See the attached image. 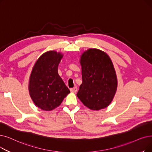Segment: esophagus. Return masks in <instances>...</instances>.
Instances as JSON below:
<instances>
[{
    "instance_id": "1",
    "label": "esophagus",
    "mask_w": 152,
    "mask_h": 152,
    "mask_svg": "<svg viewBox=\"0 0 152 152\" xmlns=\"http://www.w3.org/2000/svg\"><path fill=\"white\" fill-rule=\"evenodd\" d=\"M70 91H71V92H73V93H76V92L77 91V87H75L73 88L70 89Z\"/></svg>"
}]
</instances>
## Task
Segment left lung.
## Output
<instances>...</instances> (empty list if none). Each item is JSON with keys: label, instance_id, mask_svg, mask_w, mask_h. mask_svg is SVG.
<instances>
[{"label": "left lung", "instance_id": "1", "mask_svg": "<svg viewBox=\"0 0 152 152\" xmlns=\"http://www.w3.org/2000/svg\"><path fill=\"white\" fill-rule=\"evenodd\" d=\"M83 83L77 96L91 110L107 107L117 91V80L113 62L107 54L96 48L85 51L81 56Z\"/></svg>", "mask_w": 152, "mask_h": 152}]
</instances>
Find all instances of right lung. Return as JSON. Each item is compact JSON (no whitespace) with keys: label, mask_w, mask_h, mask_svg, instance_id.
<instances>
[{"label":"right lung","mask_w":152,"mask_h":152,"mask_svg":"<svg viewBox=\"0 0 152 152\" xmlns=\"http://www.w3.org/2000/svg\"><path fill=\"white\" fill-rule=\"evenodd\" d=\"M63 56L55 51L46 52L39 56L32 69L28 85L30 96L37 106L43 110L58 107L70 92L58 72Z\"/></svg>","instance_id":"1"}]
</instances>
